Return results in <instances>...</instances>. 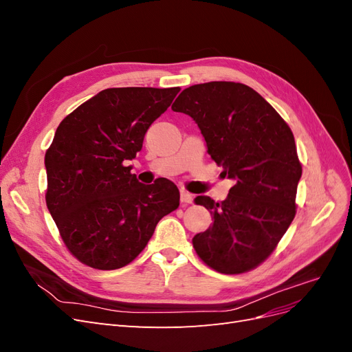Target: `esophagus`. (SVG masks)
I'll return each instance as SVG.
<instances>
[{
  "label": "esophagus",
  "instance_id": "34e87169",
  "mask_svg": "<svg viewBox=\"0 0 352 352\" xmlns=\"http://www.w3.org/2000/svg\"><path fill=\"white\" fill-rule=\"evenodd\" d=\"M180 201L185 202V204H190L194 201V195L189 194L188 190H180Z\"/></svg>",
  "mask_w": 352,
  "mask_h": 352
}]
</instances>
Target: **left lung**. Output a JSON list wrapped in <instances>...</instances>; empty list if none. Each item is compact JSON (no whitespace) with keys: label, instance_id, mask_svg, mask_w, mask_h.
<instances>
[{"label":"left lung","instance_id":"8db88e82","mask_svg":"<svg viewBox=\"0 0 352 352\" xmlns=\"http://www.w3.org/2000/svg\"><path fill=\"white\" fill-rule=\"evenodd\" d=\"M172 110L192 117L207 153L235 182L221 202L195 198L214 219L194 236L197 254L225 274L257 267L295 217L302 167L292 131L258 92L236 82L192 85Z\"/></svg>","mask_w":352,"mask_h":352}]
</instances>
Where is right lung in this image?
<instances>
[{"label":"right lung","instance_id":"1","mask_svg":"<svg viewBox=\"0 0 352 352\" xmlns=\"http://www.w3.org/2000/svg\"><path fill=\"white\" fill-rule=\"evenodd\" d=\"M179 91L109 88L58 124L45 153L47 207L69 251L89 267L133 261L157 223L179 207L172 180L144 185L126 166Z\"/></svg>","mask_w":352,"mask_h":352}]
</instances>
